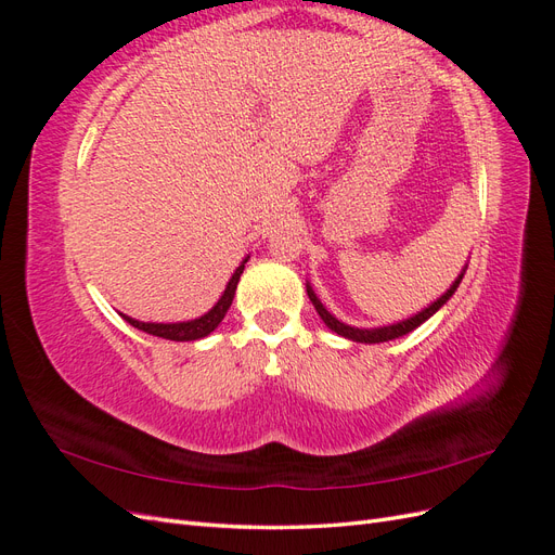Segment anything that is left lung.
I'll return each mask as SVG.
<instances>
[{"instance_id": "left-lung-1", "label": "left lung", "mask_w": 555, "mask_h": 555, "mask_svg": "<svg viewBox=\"0 0 555 555\" xmlns=\"http://www.w3.org/2000/svg\"><path fill=\"white\" fill-rule=\"evenodd\" d=\"M467 268V266H465ZM465 268H463V273L453 280V284L451 287L438 298V300H433V304L428 306V308H424L422 312H416L414 317H408V319H402V322H396V324H389V326H379V328H354V326H349V324H343L340 319H335L324 306H322V300L317 298V294L312 292V287H310V282H306V287H308V296H310V300H312V306H314V310H317V314L324 319V324L331 328V331H335L338 335H343V338H347V340H354V343H367V345H373V343H386V340H396V338H400V335H408L410 331H414L416 326H422L426 319H430L435 312H438L447 300L453 296V292L459 289V284H461V280H463V275H465Z\"/></svg>"}]
</instances>
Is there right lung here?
Instances as JSON below:
<instances>
[{
	"label": "right lung",
	"instance_id": "right-lung-1",
	"mask_svg": "<svg viewBox=\"0 0 555 555\" xmlns=\"http://www.w3.org/2000/svg\"><path fill=\"white\" fill-rule=\"evenodd\" d=\"M247 259H249V257H245L243 263L236 268V271H233V275H231V280H229V284H227L224 294L220 296V300H217V304H215L206 314H201L198 319H190V322H176V324H153V322H139V319H131V317L122 314L125 322L131 324L133 328L145 331V333H150V335H157V338L176 340V343H188V340L206 338V335H210L217 326H220V322L224 319L227 310L231 308L233 296H236L238 280H241L243 271H245Z\"/></svg>",
	"mask_w": 555,
	"mask_h": 555
}]
</instances>
